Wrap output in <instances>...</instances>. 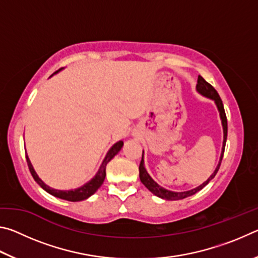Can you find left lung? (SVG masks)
Returning a JSON list of instances; mask_svg holds the SVG:
<instances>
[{"instance_id":"left-lung-1","label":"left lung","mask_w":258,"mask_h":258,"mask_svg":"<svg viewBox=\"0 0 258 258\" xmlns=\"http://www.w3.org/2000/svg\"><path fill=\"white\" fill-rule=\"evenodd\" d=\"M197 91H198L199 93H202L203 95H205V97L213 99L214 101H215L217 108H218V111H220V116H221V119H222V125H223V131H224L223 151H222V156H221L220 163H218L217 167L215 169V172H214L212 175L209 176L208 180L206 182H204L202 185L195 187V189H192V190H187V191H183V192H174V191H169V190L164 189L163 186H160L159 184H157V183L154 180H152L149 174H148L147 169L145 168V160H143V154H142L141 163H140V166H139L140 180H141V182L143 183V184H145V186L147 187L148 190H149L150 192H152V194H154L155 196H157V197H159V198H163V199H166V200H180V199H184L186 197H190V196L197 194V192L202 190L204 186H206L208 183H209V181L213 180V178L215 177L216 173L218 172V169H220L221 161H222V159H223L226 137H228V119H226V115H225L223 102H222V100L220 98V95H218L217 91L214 89V87L211 84H209L208 82L205 81L204 78L200 76V75L198 76Z\"/></svg>"}]
</instances>
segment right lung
Wrapping results in <instances>:
<instances>
[{
	"mask_svg": "<svg viewBox=\"0 0 258 258\" xmlns=\"http://www.w3.org/2000/svg\"><path fill=\"white\" fill-rule=\"evenodd\" d=\"M121 147H123V141H119V142L115 143V145L111 147V149L108 151L106 158L103 159L101 166H100L97 175H95L90 182H87L86 184H84L83 186L78 187V189H75V190L62 191V190L52 189V187H50L49 185H46L45 183L37 176V174L35 173L33 166L29 161L28 156H26V159H27L28 168L30 171V174H32V176L34 177V180L36 181L38 184L41 185V187H43V189H44L46 192H49L50 195L54 196V197H56V198L68 200V202H81V200H85L89 197H91V196H92L94 192L102 185V183L104 181V177H106V166H107L109 161H110L113 158V157H115L117 152H118L121 149Z\"/></svg>",
	"mask_w": 258,
	"mask_h": 258,
	"instance_id": "add662e5",
	"label": "right lung"
}]
</instances>
